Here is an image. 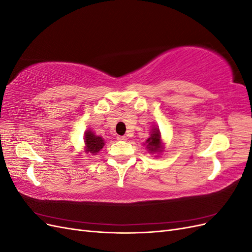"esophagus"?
<instances>
[{
  "label": "esophagus",
  "mask_w": 252,
  "mask_h": 252,
  "mask_svg": "<svg viewBox=\"0 0 252 252\" xmlns=\"http://www.w3.org/2000/svg\"><path fill=\"white\" fill-rule=\"evenodd\" d=\"M117 139H118L119 141H126V140H127V138H126L125 135H123V136H122V135H119Z\"/></svg>",
  "instance_id": "obj_1"
}]
</instances>
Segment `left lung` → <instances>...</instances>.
Returning a JSON list of instances; mask_svg holds the SVG:
<instances>
[{
    "label": "left lung",
    "instance_id": "8db88e82",
    "mask_svg": "<svg viewBox=\"0 0 252 252\" xmlns=\"http://www.w3.org/2000/svg\"><path fill=\"white\" fill-rule=\"evenodd\" d=\"M144 146H146V149L149 154L156 155L155 157L162 155V152L165 150V143L163 142L162 134L158 127L154 126L151 128L150 136L145 141Z\"/></svg>",
    "mask_w": 252,
    "mask_h": 252
}]
</instances>
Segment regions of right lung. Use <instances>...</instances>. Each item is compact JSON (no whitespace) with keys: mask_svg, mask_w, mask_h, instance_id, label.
I'll use <instances>...</instances> for the list:
<instances>
[{"mask_svg":"<svg viewBox=\"0 0 252 252\" xmlns=\"http://www.w3.org/2000/svg\"><path fill=\"white\" fill-rule=\"evenodd\" d=\"M105 146V140L96 135L90 129L84 132V148L83 151L89 156H95Z\"/></svg>","mask_w":252,"mask_h":252,"instance_id":"obj_1","label":"right lung"}]
</instances>
